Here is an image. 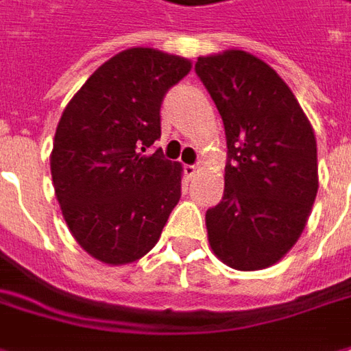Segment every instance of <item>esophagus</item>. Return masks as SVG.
<instances>
[{
  "label": "esophagus",
  "instance_id": "1",
  "mask_svg": "<svg viewBox=\"0 0 351 351\" xmlns=\"http://www.w3.org/2000/svg\"><path fill=\"white\" fill-rule=\"evenodd\" d=\"M195 173H197V167L195 165H184V176L188 178V180H192L195 176Z\"/></svg>",
  "mask_w": 351,
  "mask_h": 351
}]
</instances>
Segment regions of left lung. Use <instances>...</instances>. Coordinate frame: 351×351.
I'll use <instances>...</instances> for the list:
<instances>
[{
	"label": "left lung",
	"instance_id": "8db88e82",
	"mask_svg": "<svg viewBox=\"0 0 351 351\" xmlns=\"http://www.w3.org/2000/svg\"><path fill=\"white\" fill-rule=\"evenodd\" d=\"M226 134L225 194L207 209L211 250L225 265L259 271L290 252L315 202L317 142L292 90L242 49L197 57Z\"/></svg>",
	"mask_w": 351,
	"mask_h": 351
}]
</instances>
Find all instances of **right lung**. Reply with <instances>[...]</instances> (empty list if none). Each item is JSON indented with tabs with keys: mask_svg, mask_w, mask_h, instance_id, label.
Returning <instances> with one entry per match:
<instances>
[{
	"mask_svg": "<svg viewBox=\"0 0 351 351\" xmlns=\"http://www.w3.org/2000/svg\"><path fill=\"white\" fill-rule=\"evenodd\" d=\"M192 63L154 47L111 57L73 95L49 157L66 226L97 261L126 265L157 244L180 199L182 167L161 149V101Z\"/></svg>",
	"mask_w": 351,
	"mask_h": 351,
	"instance_id": "add662e5",
	"label": "right lung"
}]
</instances>
